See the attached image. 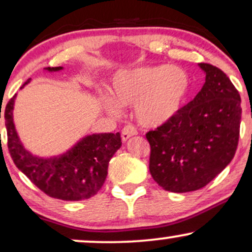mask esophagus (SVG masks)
Returning <instances> with one entry per match:
<instances>
[{
  "mask_svg": "<svg viewBox=\"0 0 252 252\" xmlns=\"http://www.w3.org/2000/svg\"><path fill=\"white\" fill-rule=\"evenodd\" d=\"M136 134H138V131H136L135 127L132 125H127L124 127L123 133H121V138H123L124 141H127L129 138H132V136H134Z\"/></svg>",
  "mask_w": 252,
  "mask_h": 252,
  "instance_id": "obj_1",
  "label": "esophagus"
}]
</instances>
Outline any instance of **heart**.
Listing matches in <instances>:
<instances>
[{
	"instance_id": "heart-1",
	"label": "heart",
	"mask_w": 252,
	"mask_h": 252,
	"mask_svg": "<svg viewBox=\"0 0 252 252\" xmlns=\"http://www.w3.org/2000/svg\"><path fill=\"white\" fill-rule=\"evenodd\" d=\"M190 90V77L185 69L152 65L123 70L111 80L112 98H104V108L118 116L120 106L135 104V117L141 125L158 127L181 110Z\"/></svg>"
}]
</instances>
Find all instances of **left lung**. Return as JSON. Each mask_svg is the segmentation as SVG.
Masks as SVG:
<instances>
[{"mask_svg": "<svg viewBox=\"0 0 252 252\" xmlns=\"http://www.w3.org/2000/svg\"><path fill=\"white\" fill-rule=\"evenodd\" d=\"M198 66L206 74L201 91L146 138L151 145L150 172L164 190L203 188L231 162L240 138V93L219 67Z\"/></svg>", "mask_w": 252, "mask_h": 252, "instance_id": "left-lung-1", "label": "left lung"}]
</instances>
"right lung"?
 <instances>
[{
  "mask_svg": "<svg viewBox=\"0 0 252 252\" xmlns=\"http://www.w3.org/2000/svg\"><path fill=\"white\" fill-rule=\"evenodd\" d=\"M57 72L63 66L45 67ZM28 79L21 89L28 85ZM15 94L5 106L8 148L14 163L33 185L49 196L80 201L94 196L107 176L108 162L121 147L120 133H93L79 139L64 153L52 157L32 154L21 141L14 123ZM1 118V116H0Z\"/></svg>",
  "mask_w": 252,
  "mask_h": 252,
  "instance_id": "add662e5",
  "label": "right lung"
}]
</instances>
